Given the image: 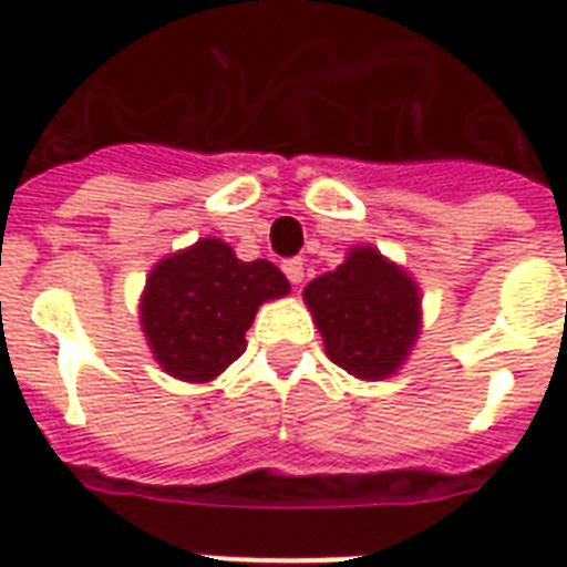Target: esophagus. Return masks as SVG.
Wrapping results in <instances>:
<instances>
[{
	"mask_svg": "<svg viewBox=\"0 0 567 567\" xmlns=\"http://www.w3.org/2000/svg\"><path fill=\"white\" fill-rule=\"evenodd\" d=\"M284 275L289 278V284H301V280H305V260H301V257L284 260Z\"/></svg>",
	"mask_w": 567,
	"mask_h": 567,
	"instance_id": "obj_1",
	"label": "esophagus"
}]
</instances>
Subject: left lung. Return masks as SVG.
Returning a JSON list of instances; mask_svg holds the SVG:
<instances>
[{
	"label": "left lung",
	"instance_id": "8db88e82",
	"mask_svg": "<svg viewBox=\"0 0 567 567\" xmlns=\"http://www.w3.org/2000/svg\"><path fill=\"white\" fill-rule=\"evenodd\" d=\"M324 351L362 380L389 378L419 337V289L374 248H354L337 271L305 289Z\"/></svg>",
	"mask_w": 567,
	"mask_h": 567
}]
</instances>
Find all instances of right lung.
I'll return each instance as SVG.
<instances>
[{
  "instance_id": "obj_1",
  "label": "right lung",
  "mask_w": 567,
  "mask_h": 567,
  "mask_svg": "<svg viewBox=\"0 0 567 567\" xmlns=\"http://www.w3.org/2000/svg\"><path fill=\"white\" fill-rule=\"evenodd\" d=\"M287 292L289 280L269 260L243 262L228 243L198 239L152 269L140 316L163 369L205 383L246 351L257 307Z\"/></svg>"
}]
</instances>
